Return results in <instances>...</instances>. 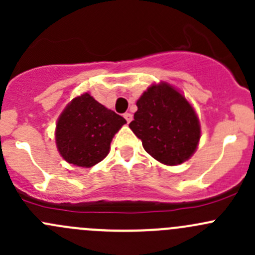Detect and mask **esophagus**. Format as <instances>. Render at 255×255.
<instances>
[{"label": "esophagus", "mask_w": 255, "mask_h": 255, "mask_svg": "<svg viewBox=\"0 0 255 255\" xmlns=\"http://www.w3.org/2000/svg\"><path fill=\"white\" fill-rule=\"evenodd\" d=\"M123 117H125V118H126V121H127V122H128V123H129V122H130V121H132V120H133V116H132V113H129V112H126V113H125V115H123Z\"/></svg>", "instance_id": "esophagus-1"}]
</instances>
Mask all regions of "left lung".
Returning <instances> with one entry per match:
<instances>
[{
    "mask_svg": "<svg viewBox=\"0 0 255 255\" xmlns=\"http://www.w3.org/2000/svg\"><path fill=\"white\" fill-rule=\"evenodd\" d=\"M137 107L129 128L154 159L177 165L195 153L201 137L199 118L171 85H151L137 101Z\"/></svg>",
    "mask_w": 255,
    "mask_h": 255,
    "instance_id": "1",
    "label": "left lung"
}]
</instances>
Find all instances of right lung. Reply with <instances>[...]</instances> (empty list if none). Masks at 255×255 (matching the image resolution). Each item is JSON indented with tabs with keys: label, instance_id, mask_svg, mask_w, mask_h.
<instances>
[{
	"label": "right lung",
	"instance_id": "right-lung-1",
	"mask_svg": "<svg viewBox=\"0 0 255 255\" xmlns=\"http://www.w3.org/2000/svg\"><path fill=\"white\" fill-rule=\"evenodd\" d=\"M126 122L90 94L75 97L56 123L55 140L68 163L91 168L106 158L112 138Z\"/></svg>",
	"mask_w": 255,
	"mask_h": 255
}]
</instances>
